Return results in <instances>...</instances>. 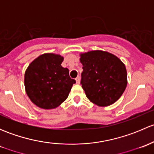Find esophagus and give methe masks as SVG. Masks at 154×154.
<instances>
[{"label": "esophagus", "instance_id": "34e87169", "mask_svg": "<svg viewBox=\"0 0 154 154\" xmlns=\"http://www.w3.org/2000/svg\"><path fill=\"white\" fill-rule=\"evenodd\" d=\"M76 82H77V84H79V83H80V77H79V76L77 77V78H76Z\"/></svg>", "mask_w": 154, "mask_h": 154}]
</instances>
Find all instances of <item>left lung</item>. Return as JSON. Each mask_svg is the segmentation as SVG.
<instances>
[{"label":"left lung","instance_id":"1","mask_svg":"<svg viewBox=\"0 0 154 154\" xmlns=\"http://www.w3.org/2000/svg\"><path fill=\"white\" fill-rule=\"evenodd\" d=\"M81 84L88 100L99 106L117 101L127 84L125 65L114 54L103 51L80 54Z\"/></svg>","mask_w":154,"mask_h":154}]
</instances>
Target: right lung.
<instances>
[{
	"label": "right lung",
	"instance_id": "add662e5",
	"mask_svg": "<svg viewBox=\"0 0 154 154\" xmlns=\"http://www.w3.org/2000/svg\"><path fill=\"white\" fill-rule=\"evenodd\" d=\"M63 57L46 53L35 58L26 69L24 86L31 101L45 109L58 107L67 99L73 84L67 68L61 66Z\"/></svg>",
	"mask_w": 154,
	"mask_h": 154
}]
</instances>
